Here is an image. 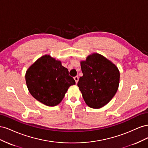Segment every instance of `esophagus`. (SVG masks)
<instances>
[{"label":"esophagus","mask_w":148,"mask_h":148,"mask_svg":"<svg viewBox=\"0 0 148 148\" xmlns=\"http://www.w3.org/2000/svg\"><path fill=\"white\" fill-rule=\"evenodd\" d=\"M74 79H75L76 83H77L78 82V79H79V78H78V76H76V77H74Z\"/></svg>","instance_id":"esophagus-1"}]
</instances>
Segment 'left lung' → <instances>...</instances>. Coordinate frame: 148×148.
Here are the masks:
<instances>
[{
  "label": "left lung",
  "mask_w": 148,
  "mask_h": 148,
  "mask_svg": "<svg viewBox=\"0 0 148 148\" xmlns=\"http://www.w3.org/2000/svg\"><path fill=\"white\" fill-rule=\"evenodd\" d=\"M80 64L83 75L79 79L78 86L84 101L91 108H101L118 90L120 71L117 66L97 53L89 55Z\"/></svg>",
  "instance_id": "1"
}]
</instances>
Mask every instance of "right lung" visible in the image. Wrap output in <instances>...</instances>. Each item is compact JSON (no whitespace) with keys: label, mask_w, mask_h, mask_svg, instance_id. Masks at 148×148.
Masks as SVG:
<instances>
[{"label":"right lung","mask_w":148,"mask_h":148,"mask_svg":"<svg viewBox=\"0 0 148 148\" xmlns=\"http://www.w3.org/2000/svg\"><path fill=\"white\" fill-rule=\"evenodd\" d=\"M30 94L47 106H56L63 99L68 89L75 84L69 70L60 60L44 55L31 65L25 74Z\"/></svg>","instance_id":"add662e5"}]
</instances>
